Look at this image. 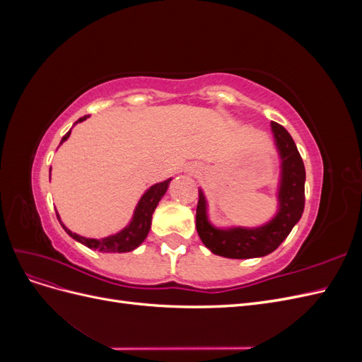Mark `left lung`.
<instances>
[{
	"instance_id": "left-lung-1",
	"label": "left lung",
	"mask_w": 362,
	"mask_h": 362,
	"mask_svg": "<svg viewBox=\"0 0 362 362\" xmlns=\"http://www.w3.org/2000/svg\"><path fill=\"white\" fill-rule=\"evenodd\" d=\"M273 141L279 157V177L276 185V213L270 221L258 226L218 228L208 216V201L199 189L196 208V229L202 243L213 254L225 258L247 259L272 254L293 226L300 221L305 206V166L288 131L276 122H270Z\"/></svg>"
}]
</instances>
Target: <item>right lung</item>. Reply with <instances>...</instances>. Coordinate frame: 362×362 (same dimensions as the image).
Here are the masks:
<instances>
[{"instance_id": "obj_1", "label": "right lung", "mask_w": 362, "mask_h": 362, "mask_svg": "<svg viewBox=\"0 0 362 362\" xmlns=\"http://www.w3.org/2000/svg\"><path fill=\"white\" fill-rule=\"evenodd\" d=\"M87 117L89 116L80 117L75 124L83 122V120H86ZM69 136H71V129L63 136L60 145L63 144V141H66L69 139ZM49 173H51V170H49ZM170 181H172V178L151 185V187L144 194H141V198L137 202L133 217H131L128 225L120 229L119 233L104 237V238H87V237L75 234L62 222L59 213H57V218H59L62 228L66 231V234L69 237H72L74 240H76V242L87 246L89 249H93L98 252H105V254H122V252H131L145 242V238L151 229L152 214H154L156 208H157L158 202L161 201L164 193L168 192Z\"/></svg>"}]
</instances>
